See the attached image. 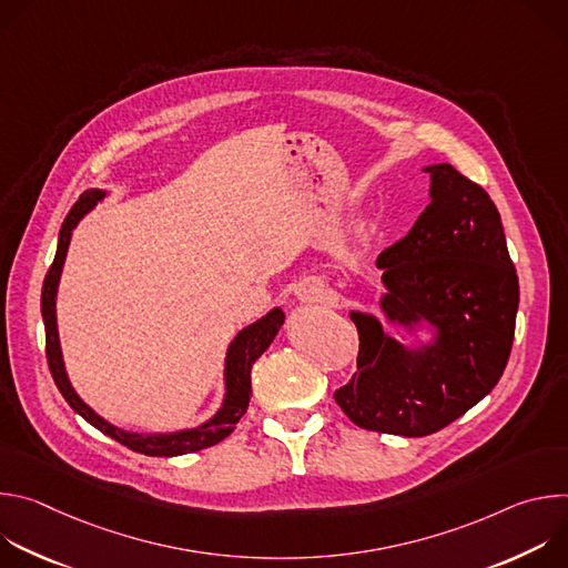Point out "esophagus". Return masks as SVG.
I'll use <instances>...</instances> for the list:
<instances>
[{
	"label": "esophagus",
	"mask_w": 568,
	"mask_h": 568,
	"mask_svg": "<svg viewBox=\"0 0 568 568\" xmlns=\"http://www.w3.org/2000/svg\"><path fill=\"white\" fill-rule=\"evenodd\" d=\"M296 296H298L301 301H305V303H323V301H326L328 292H326V287H323L318 281H305V283L298 285Z\"/></svg>",
	"instance_id": "esophagus-1"
}]
</instances>
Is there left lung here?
I'll use <instances>...</instances> for the list:
<instances>
[{"mask_svg": "<svg viewBox=\"0 0 568 568\" xmlns=\"http://www.w3.org/2000/svg\"><path fill=\"white\" fill-rule=\"evenodd\" d=\"M432 204L377 256L388 321L434 323L438 337L404 351L379 321L353 312L357 373L335 390L362 429L420 438L440 432L488 395L508 364L519 281L501 215L478 184L449 164L427 166Z\"/></svg>", "mask_w": 568, "mask_h": 568, "instance_id": "obj_1", "label": "left lung"}]
</instances>
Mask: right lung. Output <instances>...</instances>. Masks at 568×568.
Wrapping results in <instances>:
<instances>
[{
  "label": "right lung",
  "mask_w": 568,
  "mask_h": 568,
  "mask_svg": "<svg viewBox=\"0 0 568 568\" xmlns=\"http://www.w3.org/2000/svg\"><path fill=\"white\" fill-rule=\"evenodd\" d=\"M101 197H103L101 191H88L80 195L78 202L71 206V211L67 213V217L62 222L60 235H58L55 258H53V263L44 276V283H42V301L40 303H42L44 335H47V362H49L51 377L75 414H80L92 427H97L99 432H103L105 436L114 438L116 443L125 445L132 452H139L145 456H182V454H193V452L213 447L220 440H224L235 429V423L245 416V412L250 407V397H252V366L274 342L278 328L283 326L285 314L281 307H274L272 312H267L263 318L252 323L250 328L242 331L231 342L229 353H226V368H224L226 397H224L222 409L206 425H202L197 429H189V432H178V434H130V432H123V429L105 423L71 388L67 373H64L60 344H58V328H55V290H58L62 263H64L67 247L71 240V231L78 224V220L83 217Z\"/></svg>",
  "instance_id": "right-lung-1"
}]
</instances>
